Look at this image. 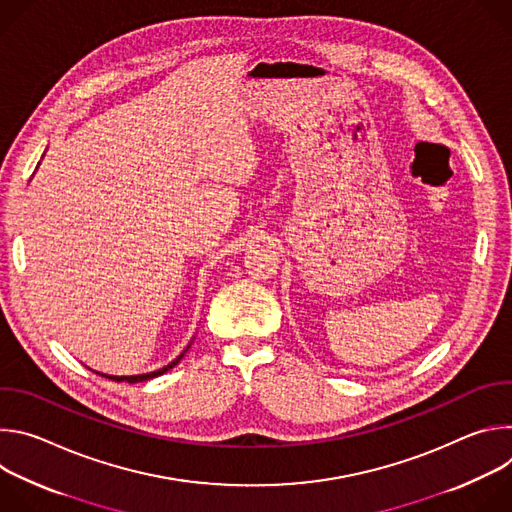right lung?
<instances>
[{
	"instance_id": "obj_1",
	"label": "right lung",
	"mask_w": 512,
	"mask_h": 512,
	"mask_svg": "<svg viewBox=\"0 0 512 512\" xmlns=\"http://www.w3.org/2000/svg\"><path fill=\"white\" fill-rule=\"evenodd\" d=\"M190 348V344L186 346V350ZM186 350L178 356V358H174L170 364H166L164 369H158V371H154V373H143V375H129V377H115V375H105V373H97V375H101V377H107V379H111V381H117V383H121V381H125V383H143V381H150V379H156V377H160V375H164V373H168L170 369H174L176 364L182 360V356L186 354Z\"/></svg>"
}]
</instances>
